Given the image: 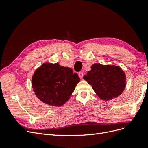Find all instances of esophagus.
<instances>
[{"mask_svg":"<svg viewBox=\"0 0 148 148\" xmlns=\"http://www.w3.org/2000/svg\"><path fill=\"white\" fill-rule=\"evenodd\" d=\"M78 75H79V77L80 78H82L83 77V73L82 72H79Z\"/></svg>","mask_w":148,"mask_h":148,"instance_id":"obj_1","label":"esophagus"}]
</instances>
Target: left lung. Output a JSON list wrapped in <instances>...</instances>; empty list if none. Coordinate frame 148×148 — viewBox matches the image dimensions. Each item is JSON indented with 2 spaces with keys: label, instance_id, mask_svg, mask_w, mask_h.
I'll return each instance as SVG.
<instances>
[{
  "label": "left lung",
  "instance_id": "obj_1",
  "mask_svg": "<svg viewBox=\"0 0 148 148\" xmlns=\"http://www.w3.org/2000/svg\"><path fill=\"white\" fill-rule=\"evenodd\" d=\"M83 78L101 99L109 101L120 96L126 86V76L119 66L95 64Z\"/></svg>",
  "mask_w": 148,
  "mask_h": 148
}]
</instances>
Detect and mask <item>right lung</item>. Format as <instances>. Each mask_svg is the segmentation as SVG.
<instances>
[{
	"mask_svg": "<svg viewBox=\"0 0 148 148\" xmlns=\"http://www.w3.org/2000/svg\"><path fill=\"white\" fill-rule=\"evenodd\" d=\"M80 78L69 67L44 63L34 71L32 87L35 95L46 104L61 106L68 101Z\"/></svg>",
	"mask_w": 148,
	"mask_h": 148,
	"instance_id": "1",
	"label": "right lung"
}]
</instances>
